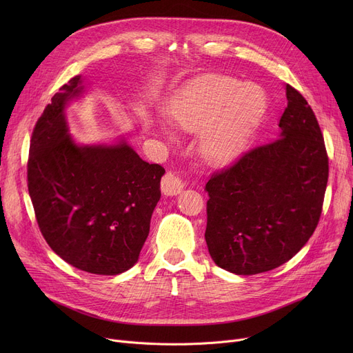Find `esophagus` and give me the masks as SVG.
Here are the masks:
<instances>
[{
  "instance_id": "34e87169",
  "label": "esophagus",
  "mask_w": 353,
  "mask_h": 353,
  "mask_svg": "<svg viewBox=\"0 0 353 353\" xmlns=\"http://www.w3.org/2000/svg\"><path fill=\"white\" fill-rule=\"evenodd\" d=\"M183 190V183L174 172H167L161 179V192L165 196H176Z\"/></svg>"
}]
</instances>
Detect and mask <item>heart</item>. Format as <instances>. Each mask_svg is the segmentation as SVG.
Masks as SVG:
<instances>
[{
	"label": "heart",
	"mask_w": 353,
	"mask_h": 353,
	"mask_svg": "<svg viewBox=\"0 0 353 353\" xmlns=\"http://www.w3.org/2000/svg\"><path fill=\"white\" fill-rule=\"evenodd\" d=\"M268 99L263 88L216 77L188 91L170 107L173 124L201 133L200 150L213 163L236 157L261 123Z\"/></svg>",
	"instance_id": "b5f03b06"
}]
</instances>
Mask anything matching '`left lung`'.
Here are the masks:
<instances>
[{
	"instance_id": "obj_1",
	"label": "left lung",
	"mask_w": 353,
	"mask_h": 353,
	"mask_svg": "<svg viewBox=\"0 0 353 353\" xmlns=\"http://www.w3.org/2000/svg\"><path fill=\"white\" fill-rule=\"evenodd\" d=\"M279 137L242 153L206 183V243L214 263L236 274L279 268L316 229L329 159L319 123L286 84Z\"/></svg>"
}]
</instances>
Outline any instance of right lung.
Segmentation results:
<instances>
[{
    "label": "right lung",
    "instance_id": "right-lung-1",
    "mask_svg": "<svg viewBox=\"0 0 353 353\" xmlns=\"http://www.w3.org/2000/svg\"><path fill=\"white\" fill-rule=\"evenodd\" d=\"M83 91L72 77L37 121L27 164L28 193L48 246L80 270L114 276L139 261L160 200L164 169L124 141L79 145L64 107Z\"/></svg>",
    "mask_w": 353,
    "mask_h": 353
}]
</instances>
